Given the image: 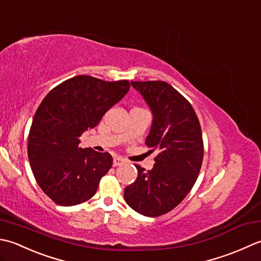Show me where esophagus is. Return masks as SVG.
<instances>
[{
    "instance_id": "obj_1",
    "label": "esophagus",
    "mask_w": 261,
    "mask_h": 261,
    "mask_svg": "<svg viewBox=\"0 0 261 261\" xmlns=\"http://www.w3.org/2000/svg\"><path fill=\"white\" fill-rule=\"evenodd\" d=\"M125 162H126V161L124 160V159H121V158H115L113 164H114V167H119V166H121V164H124Z\"/></svg>"
}]
</instances>
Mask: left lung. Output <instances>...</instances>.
Wrapping results in <instances>:
<instances>
[{"instance_id":"left-lung-1","label":"left lung","mask_w":261,"mask_h":261,"mask_svg":"<svg viewBox=\"0 0 261 261\" xmlns=\"http://www.w3.org/2000/svg\"><path fill=\"white\" fill-rule=\"evenodd\" d=\"M130 83L153 115L145 144L159 154L152 170L136 166L137 179L124 197L135 212L155 217L172 211L193 188L203 162V137L194 108L169 83Z\"/></svg>"}]
</instances>
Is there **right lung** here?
Wrapping results in <instances>:
<instances>
[{
  "label": "right lung",
  "mask_w": 261,
  "mask_h": 261,
  "mask_svg": "<svg viewBox=\"0 0 261 261\" xmlns=\"http://www.w3.org/2000/svg\"><path fill=\"white\" fill-rule=\"evenodd\" d=\"M127 80L107 82L79 75L58 84L41 101L28 138V156L41 190L61 206L84 203L113 166L109 153L79 147L84 132L123 99Z\"/></svg>",
  "instance_id": "add662e5"
}]
</instances>
